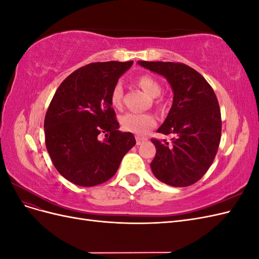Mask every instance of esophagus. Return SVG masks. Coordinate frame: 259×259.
<instances>
[{"instance_id":"34e87169","label":"esophagus","mask_w":259,"mask_h":259,"mask_svg":"<svg viewBox=\"0 0 259 259\" xmlns=\"http://www.w3.org/2000/svg\"><path fill=\"white\" fill-rule=\"evenodd\" d=\"M146 140H147V138L140 137V136H136V144H137V146H139V145L144 144V143L146 142Z\"/></svg>"}]
</instances>
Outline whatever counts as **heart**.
Returning <instances> with one entry per match:
<instances>
[{"label": "heart", "mask_w": 259, "mask_h": 259, "mask_svg": "<svg viewBox=\"0 0 259 259\" xmlns=\"http://www.w3.org/2000/svg\"><path fill=\"white\" fill-rule=\"evenodd\" d=\"M137 84L149 97H158L162 88L160 83L153 76L149 74L140 75L137 79ZM110 103L113 108L121 109L123 104V88L121 83H116L110 94ZM121 127L133 134L145 135L148 131H150L156 125V119L149 113H133L128 112L120 116Z\"/></svg>", "instance_id": "b5f03b06"}]
</instances>
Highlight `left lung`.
Returning <instances> with one entry per match:
<instances>
[{
    "instance_id": "obj_1",
    "label": "left lung",
    "mask_w": 259,
    "mask_h": 259,
    "mask_svg": "<svg viewBox=\"0 0 259 259\" xmlns=\"http://www.w3.org/2000/svg\"><path fill=\"white\" fill-rule=\"evenodd\" d=\"M163 75L174 93L173 105L158 133L170 143L152 138L156 153L150 166L160 182L173 187L197 183L213 163L222 136V116L213 89L198 71L180 62L138 61Z\"/></svg>"
}]
</instances>
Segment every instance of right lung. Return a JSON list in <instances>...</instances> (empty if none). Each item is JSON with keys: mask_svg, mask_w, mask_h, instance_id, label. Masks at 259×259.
Returning a JSON list of instances; mask_svg holds the SVG:
<instances>
[{"mask_svg": "<svg viewBox=\"0 0 259 259\" xmlns=\"http://www.w3.org/2000/svg\"><path fill=\"white\" fill-rule=\"evenodd\" d=\"M133 62H93L75 70L55 93L44 120L46 149L59 174L74 185L107 182L136 145L132 133L119 131L110 103L113 86Z\"/></svg>", "mask_w": 259, "mask_h": 259, "instance_id": "right-lung-1", "label": "right lung"}]
</instances>
